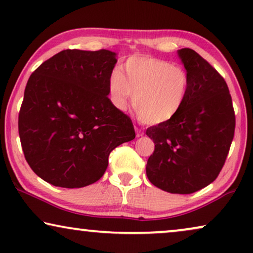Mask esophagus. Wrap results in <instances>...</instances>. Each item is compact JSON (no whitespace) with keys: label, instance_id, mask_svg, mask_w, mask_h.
<instances>
[{"label":"esophagus","instance_id":"esophagus-1","mask_svg":"<svg viewBox=\"0 0 253 253\" xmlns=\"http://www.w3.org/2000/svg\"><path fill=\"white\" fill-rule=\"evenodd\" d=\"M143 134H144L143 130L138 129V127H136V136H137V137H140V136H143Z\"/></svg>","mask_w":253,"mask_h":253}]
</instances>
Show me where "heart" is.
Masks as SVG:
<instances>
[{"label": "heart", "instance_id": "1", "mask_svg": "<svg viewBox=\"0 0 253 253\" xmlns=\"http://www.w3.org/2000/svg\"><path fill=\"white\" fill-rule=\"evenodd\" d=\"M109 96L117 108L132 98L137 119L147 126L168 122L181 110L189 89V76L179 65L152 56H131L124 75L115 69L108 82Z\"/></svg>", "mask_w": 253, "mask_h": 253}]
</instances>
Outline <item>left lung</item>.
Here are the masks:
<instances>
[{
  "label": "left lung",
  "mask_w": 253,
  "mask_h": 253,
  "mask_svg": "<svg viewBox=\"0 0 253 253\" xmlns=\"http://www.w3.org/2000/svg\"><path fill=\"white\" fill-rule=\"evenodd\" d=\"M178 55L189 76V89L177 115L147 127L154 141L146 174L164 191L188 195L219 176L235 132V112L227 83L190 48Z\"/></svg>",
  "instance_id": "left-lung-1"
}]
</instances>
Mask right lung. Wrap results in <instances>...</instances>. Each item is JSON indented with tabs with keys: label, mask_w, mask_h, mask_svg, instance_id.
Returning <instances> with one entry per match:
<instances>
[{
	"label": "right lung",
	"mask_w": 253,
	"mask_h": 253,
	"mask_svg": "<svg viewBox=\"0 0 253 253\" xmlns=\"http://www.w3.org/2000/svg\"><path fill=\"white\" fill-rule=\"evenodd\" d=\"M115 55L62 50L30 76L18 132L27 164L43 181L92 184L105 174L110 152L136 137L132 121L108 98Z\"/></svg>",
	"instance_id": "1"
}]
</instances>
